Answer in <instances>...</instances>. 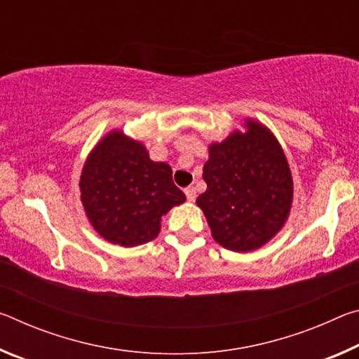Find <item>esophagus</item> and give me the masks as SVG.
I'll list each match as a JSON object with an SVG mask.
<instances>
[{
  "instance_id": "esophagus-1",
  "label": "esophagus",
  "mask_w": 359,
  "mask_h": 359,
  "mask_svg": "<svg viewBox=\"0 0 359 359\" xmlns=\"http://www.w3.org/2000/svg\"><path fill=\"white\" fill-rule=\"evenodd\" d=\"M185 194H187V201L193 203L196 199V188L194 187H187L185 188Z\"/></svg>"
}]
</instances>
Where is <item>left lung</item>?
I'll return each instance as SVG.
<instances>
[{"instance_id":"obj_1","label":"left lung","mask_w":359,"mask_h":359,"mask_svg":"<svg viewBox=\"0 0 359 359\" xmlns=\"http://www.w3.org/2000/svg\"><path fill=\"white\" fill-rule=\"evenodd\" d=\"M209 145L203 177L208 184L196 204L214 239L233 252L263 247L283 228L293 203V179L276 136L252 118Z\"/></svg>"}]
</instances>
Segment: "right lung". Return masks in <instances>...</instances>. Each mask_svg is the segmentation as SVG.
<instances>
[{
    "mask_svg": "<svg viewBox=\"0 0 359 359\" xmlns=\"http://www.w3.org/2000/svg\"><path fill=\"white\" fill-rule=\"evenodd\" d=\"M79 187L96 233L121 247L155 239L161 217L185 203L171 166L151 161L144 144L120 130L107 133L90 151Z\"/></svg>",
    "mask_w": 359,
    "mask_h": 359,
    "instance_id": "1",
    "label": "right lung"
}]
</instances>
